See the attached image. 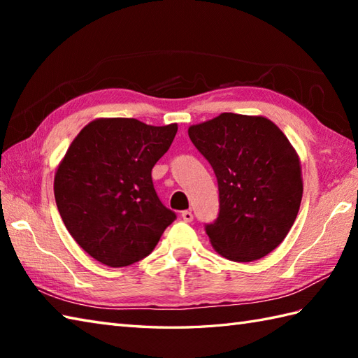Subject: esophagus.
Returning <instances> with one entry per match:
<instances>
[{
    "label": "esophagus",
    "mask_w": 358,
    "mask_h": 358,
    "mask_svg": "<svg viewBox=\"0 0 358 358\" xmlns=\"http://www.w3.org/2000/svg\"><path fill=\"white\" fill-rule=\"evenodd\" d=\"M181 218H183L186 223H191L194 220V214L191 210H183V212H181Z\"/></svg>",
    "instance_id": "obj_1"
}]
</instances>
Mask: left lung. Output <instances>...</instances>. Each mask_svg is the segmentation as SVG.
Wrapping results in <instances>:
<instances>
[{"instance_id":"obj_1","label":"left lung","mask_w":358,"mask_h":358,"mask_svg":"<svg viewBox=\"0 0 358 358\" xmlns=\"http://www.w3.org/2000/svg\"><path fill=\"white\" fill-rule=\"evenodd\" d=\"M189 138L215 172L220 210L204 226L212 246L232 262H254L285 240L299 214V155L264 117L226 112L189 127Z\"/></svg>"}]
</instances>
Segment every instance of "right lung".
Wrapping results in <instances>:
<instances>
[{"label":"right lung","instance_id":"add662e5","mask_svg":"<svg viewBox=\"0 0 358 358\" xmlns=\"http://www.w3.org/2000/svg\"><path fill=\"white\" fill-rule=\"evenodd\" d=\"M177 129L100 118L67 149L53 181L57 208L73 240L96 262L123 268L143 260L177 218L152 183V167Z\"/></svg>","mask_w":358,"mask_h":358}]
</instances>
